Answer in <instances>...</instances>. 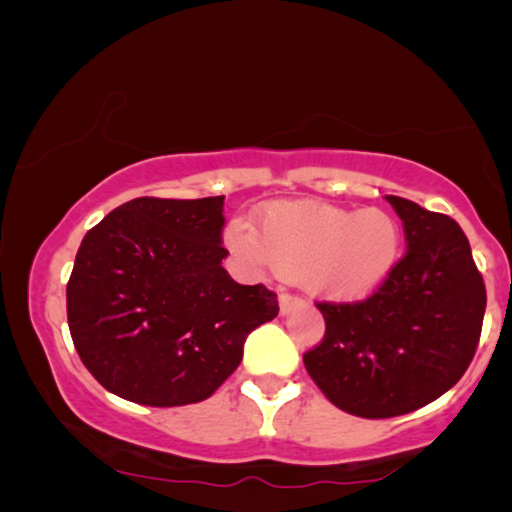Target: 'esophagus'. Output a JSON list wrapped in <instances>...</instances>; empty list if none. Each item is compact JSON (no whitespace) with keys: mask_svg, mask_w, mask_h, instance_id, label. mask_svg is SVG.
Masks as SVG:
<instances>
[{"mask_svg":"<svg viewBox=\"0 0 512 512\" xmlns=\"http://www.w3.org/2000/svg\"><path fill=\"white\" fill-rule=\"evenodd\" d=\"M305 300L298 298V296H291V293H282L279 296V312L282 314H289L291 310H296V307H303Z\"/></svg>","mask_w":512,"mask_h":512,"instance_id":"1","label":"esophagus"}]
</instances>
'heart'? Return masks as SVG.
Instances as JSON below:
<instances>
[{"mask_svg":"<svg viewBox=\"0 0 512 512\" xmlns=\"http://www.w3.org/2000/svg\"><path fill=\"white\" fill-rule=\"evenodd\" d=\"M223 242L249 268L298 277L314 296L361 300L401 261L403 228L382 207L352 212L319 200H277L258 209L256 230L230 221Z\"/></svg>","mask_w":512,"mask_h":512,"instance_id":"b5f03b06","label":"heart"}]
</instances>
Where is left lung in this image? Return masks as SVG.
<instances>
[{
    "instance_id": "8db88e82",
    "label": "left lung",
    "mask_w": 512,
    "mask_h": 512,
    "mask_svg": "<svg viewBox=\"0 0 512 512\" xmlns=\"http://www.w3.org/2000/svg\"><path fill=\"white\" fill-rule=\"evenodd\" d=\"M408 251L359 303H317L326 333L305 352L307 373L349 415L384 419L436 401L478 349L487 291L471 244L450 216L387 195Z\"/></svg>"
}]
</instances>
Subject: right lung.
Wrapping results in <instances>:
<instances>
[{"label": "right lung", "instance_id": "add662e5", "mask_svg": "<svg viewBox=\"0 0 512 512\" xmlns=\"http://www.w3.org/2000/svg\"><path fill=\"white\" fill-rule=\"evenodd\" d=\"M223 195L135 198L83 237L67 321L90 375L111 394L172 408L205 401L235 373L277 293L223 270Z\"/></svg>", "mask_w": 512, "mask_h": 512}]
</instances>
